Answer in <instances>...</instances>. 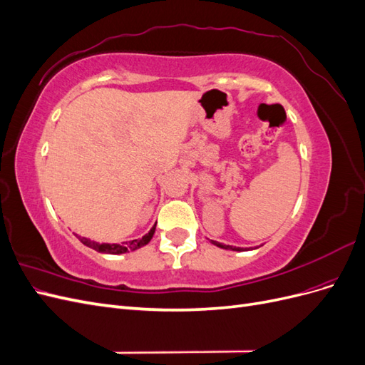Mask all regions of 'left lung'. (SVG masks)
I'll return each instance as SVG.
<instances>
[{"mask_svg": "<svg viewBox=\"0 0 365 365\" xmlns=\"http://www.w3.org/2000/svg\"><path fill=\"white\" fill-rule=\"evenodd\" d=\"M213 242V245H216V247H219V248H224V250H233V251H244L242 248H236V247H231V245H224V244H219V242H215V240H212Z\"/></svg>", "mask_w": 365, "mask_h": 365, "instance_id": "left-lung-1", "label": "left lung"}]
</instances>
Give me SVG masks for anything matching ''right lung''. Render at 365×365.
Segmentation results:
<instances>
[{"label":"right lung","instance_id":"obj_1","mask_svg":"<svg viewBox=\"0 0 365 365\" xmlns=\"http://www.w3.org/2000/svg\"><path fill=\"white\" fill-rule=\"evenodd\" d=\"M155 227H157V224L153 225V227L150 228L149 233L143 236L141 239L130 240V242H128V244H123V245H120V244H98V242L90 240V239H86V237H81V236H77V235H76V236L79 237V240L82 242L83 245L90 247V248H93V250L98 251V252H105V254H123V252L135 251V250H138V248H141V247L148 245L149 242H150V239H152V236H153V233H155Z\"/></svg>","mask_w":365,"mask_h":365}]
</instances>
